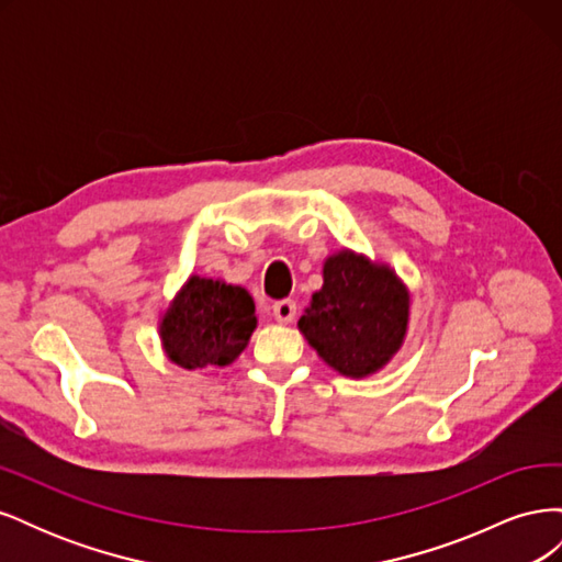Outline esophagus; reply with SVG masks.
<instances>
[{"mask_svg": "<svg viewBox=\"0 0 562 562\" xmlns=\"http://www.w3.org/2000/svg\"><path fill=\"white\" fill-rule=\"evenodd\" d=\"M271 310H274V318L279 323H293V318L297 316V304L293 300H279Z\"/></svg>", "mask_w": 562, "mask_h": 562, "instance_id": "1", "label": "esophagus"}]
</instances>
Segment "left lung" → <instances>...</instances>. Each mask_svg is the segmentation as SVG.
<instances>
[{
    "mask_svg": "<svg viewBox=\"0 0 562 562\" xmlns=\"http://www.w3.org/2000/svg\"><path fill=\"white\" fill-rule=\"evenodd\" d=\"M411 293L396 271L353 250L323 262V285L297 321L304 339L345 378H368L401 349Z\"/></svg>",
    "mask_w": 562,
    "mask_h": 562,
    "instance_id": "1",
    "label": "left lung"
}]
</instances>
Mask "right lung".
Returning a JSON list of instances; mask_svg holds the SVG:
<instances>
[{"label":"right lung","mask_w":562,"mask_h":562,"mask_svg":"<svg viewBox=\"0 0 562 562\" xmlns=\"http://www.w3.org/2000/svg\"><path fill=\"white\" fill-rule=\"evenodd\" d=\"M258 326L255 302L241 285L190 277L166 310L159 335L168 359L196 370L239 359Z\"/></svg>","instance_id":"right-lung-1"}]
</instances>
